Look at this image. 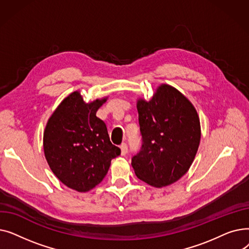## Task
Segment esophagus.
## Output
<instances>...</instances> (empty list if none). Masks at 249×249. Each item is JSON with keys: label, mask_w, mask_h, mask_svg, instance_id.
Returning <instances> with one entry per match:
<instances>
[{"label": "esophagus", "mask_w": 249, "mask_h": 249, "mask_svg": "<svg viewBox=\"0 0 249 249\" xmlns=\"http://www.w3.org/2000/svg\"><path fill=\"white\" fill-rule=\"evenodd\" d=\"M120 148H121V155H126L128 152V146L126 143H122L120 145Z\"/></svg>", "instance_id": "esophagus-1"}]
</instances>
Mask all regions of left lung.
I'll list each match as a JSON object with an SVG mask.
<instances>
[{
    "label": "left lung",
    "mask_w": 249,
    "mask_h": 249,
    "mask_svg": "<svg viewBox=\"0 0 249 249\" xmlns=\"http://www.w3.org/2000/svg\"><path fill=\"white\" fill-rule=\"evenodd\" d=\"M142 145L132 158L136 177L160 188L188 171L198 151L201 128L197 111L178 89L161 85L149 102H137Z\"/></svg>",
    "instance_id": "left-lung-1"
}]
</instances>
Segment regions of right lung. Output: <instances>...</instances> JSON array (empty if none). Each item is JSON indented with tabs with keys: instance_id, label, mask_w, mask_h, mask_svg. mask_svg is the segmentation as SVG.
Returning a JSON list of instances; mask_svg holds the SVG:
<instances>
[{
	"instance_id": "right-lung-1",
	"label": "right lung",
	"mask_w": 249,
	"mask_h": 249,
	"mask_svg": "<svg viewBox=\"0 0 249 249\" xmlns=\"http://www.w3.org/2000/svg\"><path fill=\"white\" fill-rule=\"evenodd\" d=\"M104 100L86 104L78 91L65 98L47 122L43 147L51 171L65 186L88 192L106 177L121 149L96 116Z\"/></svg>"
}]
</instances>
